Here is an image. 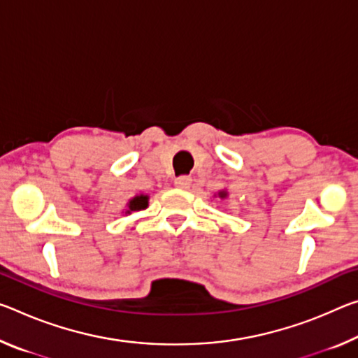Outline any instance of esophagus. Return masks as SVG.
I'll use <instances>...</instances> for the list:
<instances>
[{
    "label": "esophagus",
    "instance_id": "1",
    "mask_svg": "<svg viewBox=\"0 0 358 358\" xmlns=\"http://www.w3.org/2000/svg\"><path fill=\"white\" fill-rule=\"evenodd\" d=\"M191 183H192V180H191V177H188V175H183V177H178L177 180H175V186L180 189H188Z\"/></svg>",
    "mask_w": 358,
    "mask_h": 358
}]
</instances>
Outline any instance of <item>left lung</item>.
<instances>
[{
    "label": "left lung",
    "instance_id": "8db88e82",
    "mask_svg": "<svg viewBox=\"0 0 358 358\" xmlns=\"http://www.w3.org/2000/svg\"><path fill=\"white\" fill-rule=\"evenodd\" d=\"M228 189H220L215 197H218V199H228Z\"/></svg>",
    "mask_w": 358,
    "mask_h": 358
}]
</instances>
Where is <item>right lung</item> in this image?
I'll list each match as a JSON object with an SVG mask.
<instances>
[{"label":"right lung","mask_w":358,"mask_h":358,"mask_svg":"<svg viewBox=\"0 0 358 358\" xmlns=\"http://www.w3.org/2000/svg\"><path fill=\"white\" fill-rule=\"evenodd\" d=\"M148 202H150L148 194H143V192H140V194H135L134 197H130V199H129L127 208L124 210V213L130 215L134 212H140V210L148 208Z\"/></svg>","instance_id":"1"}]
</instances>
